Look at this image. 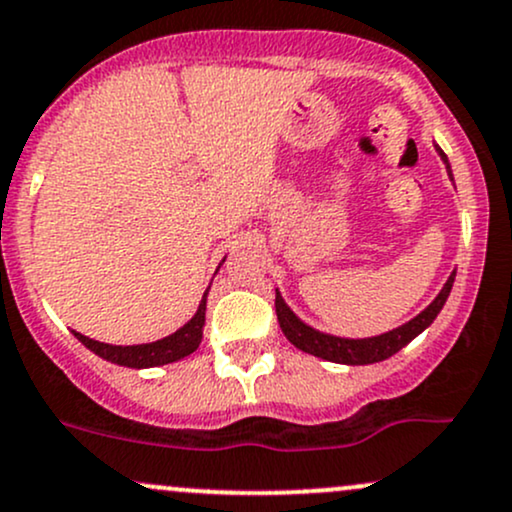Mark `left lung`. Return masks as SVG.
Here are the masks:
<instances>
[{
    "mask_svg": "<svg viewBox=\"0 0 512 512\" xmlns=\"http://www.w3.org/2000/svg\"><path fill=\"white\" fill-rule=\"evenodd\" d=\"M435 150L437 155H440V160L445 162L449 179L454 182L447 155L442 153V148L437 143H435ZM454 277H457V272L449 274L445 286L440 289V294H437L435 299L430 301V306H425L418 316L406 320V323L398 325V328L386 330V333L372 335V338H340V335H330V333H323V330H316L313 325L303 323V320L291 311L289 303L284 301L282 291L279 289H274V294H277L274 296V308H277L279 328H282L286 340H289L294 347H299L301 352H308V355L320 357V359H328V362H335V364H350V367H355V364H374V362H384V359L393 357L398 350H403L408 342L418 338L425 328H430L432 320L437 318V313H440L442 306H445L449 291H452Z\"/></svg>",
    "mask_w": 512,
    "mask_h": 512,
    "instance_id": "8db88e82",
    "label": "left lung"
}]
</instances>
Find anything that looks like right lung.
Masks as SVG:
<instances>
[{
    "mask_svg": "<svg viewBox=\"0 0 512 512\" xmlns=\"http://www.w3.org/2000/svg\"><path fill=\"white\" fill-rule=\"evenodd\" d=\"M223 262H226V257L221 260V265ZM209 291H211V284L206 286L194 316L189 318L182 328L174 330L172 335H167V338L162 340L143 342V345H109V342L87 338V335L77 333V330H72V335H75L87 350H92L94 355H99L101 359H106V362L111 364H119V367H131V369L162 367V364H170V362H177V359L189 357L192 352H196V347L201 345V338H204V325H206V299H209Z\"/></svg>",
    "mask_w": 512,
    "mask_h": 512,
    "instance_id": "1",
    "label": "right lung"
}]
</instances>
